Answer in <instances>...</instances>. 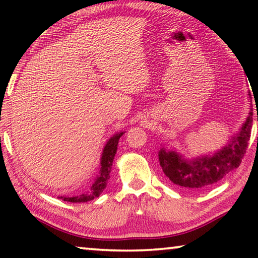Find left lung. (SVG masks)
I'll list each match as a JSON object with an SVG mask.
<instances>
[{
    "instance_id": "obj_1",
    "label": "left lung",
    "mask_w": 258,
    "mask_h": 258,
    "mask_svg": "<svg viewBox=\"0 0 258 258\" xmlns=\"http://www.w3.org/2000/svg\"><path fill=\"white\" fill-rule=\"evenodd\" d=\"M248 98H251L248 93ZM251 102V100H250ZM252 125V109L237 133L229 139L228 143L214 154L200 155L186 158L175 150L164 146L158 151L159 164L166 177L173 184L185 190L198 191L215 184L226 174L237 168L246 152Z\"/></svg>"
}]
</instances>
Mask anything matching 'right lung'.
<instances>
[{
	"label": "right lung",
	"mask_w": 258,
	"mask_h": 258,
	"mask_svg": "<svg viewBox=\"0 0 258 258\" xmlns=\"http://www.w3.org/2000/svg\"><path fill=\"white\" fill-rule=\"evenodd\" d=\"M125 132H117L112 135L111 138H109L106 145L103 147L101 158H100V166H99V173L98 175L94 177L93 184L91 185L90 190L86 192H83L81 195L77 196H60V199H62L63 202L69 203H86L90 200H93L94 198L99 197L102 194L103 190L106 189L107 183L109 177H110V172L113 163V158L117 152V146H118V141L121 135Z\"/></svg>",
	"instance_id": "1"
}]
</instances>
